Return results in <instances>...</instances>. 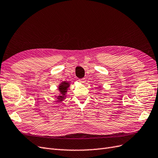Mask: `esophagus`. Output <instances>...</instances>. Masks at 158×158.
<instances>
[{"instance_id": "34e87169", "label": "esophagus", "mask_w": 158, "mask_h": 158, "mask_svg": "<svg viewBox=\"0 0 158 158\" xmlns=\"http://www.w3.org/2000/svg\"><path fill=\"white\" fill-rule=\"evenodd\" d=\"M79 82H80L81 83H85V79H79Z\"/></svg>"}]
</instances>
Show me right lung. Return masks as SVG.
I'll return each mask as SVG.
<instances>
[{
	"label": "right lung",
	"instance_id": "1",
	"mask_svg": "<svg viewBox=\"0 0 158 158\" xmlns=\"http://www.w3.org/2000/svg\"><path fill=\"white\" fill-rule=\"evenodd\" d=\"M69 86L70 83L66 82V81H63V82H62L59 85H58V89L60 92V94L58 96H55V98H56L58 102H61L66 98V93L68 92Z\"/></svg>",
	"mask_w": 158,
	"mask_h": 158
}]
</instances>
